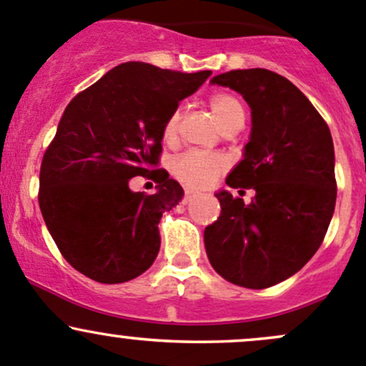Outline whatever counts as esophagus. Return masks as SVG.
I'll return each instance as SVG.
<instances>
[{
    "instance_id": "34e87169",
    "label": "esophagus",
    "mask_w": 366,
    "mask_h": 366,
    "mask_svg": "<svg viewBox=\"0 0 366 366\" xmlns=\"http://www.w3.org/2000/svg\"><path fill=\"white\" fill-rule=\"evenodd\" d=\"M193 198H194V191H191V189L184 191V198H182L184 204H189V202L193 200Z\"/></svg>"
}]
</instances>
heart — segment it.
<instances>
[{
    "instance_id": "obj_1",
    "label": "heart",
    "mask_w": 366,
    "mask_h": 366,
    "mask_svg": "<svg viewBox=\"0 0 366 366\" xmlns=\"http://www.w3.org/2000/svg\"><path fill=\"white\" fill-rule=\"evenodd\" d=\"M209 108L224 131L244 124L246 109L241 99L228 92H216L209 97ZM179 134V113H172L162 127V139L173 143ZM227 168V159L217 154L186 152L172 162V173L177 180L189 187H205Z\"/></svg>"
}]
</instances>
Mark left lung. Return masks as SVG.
I'll list each match as a JSON object with an SVG mask.
<instances>
[{
	"mask_svg": "<svg viewBox=\"0 0 366 366\" xmlns=\"http://www.w3.org/2000/svg\"><path fill=\"white\" fill-rule=\"evenodd\" d=\"M210 83L239 92L252 108L244 159L227 184L254 197L246 205L228 191L216 194L221 214L205 228V252L227 282L267 289L296 274L322 244L337 202L333 138L306 95L280 74L230 70Z\"/></svg>",
	"mask_w": 366,
	"mask_h": 366,
	"instance_id": "obj_1",
	"label": "left lung"
}]
</instances>
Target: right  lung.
<instances>
[{
	"label": "right lung",
	"mask_w": 366,
	"mask_h": 366,
	"mask_svg": "<svg viewBox=\"0 0 366 366\" xmlns=\"http://www.w3.org/2000/svg\"><path fill=\"white\" fill-rule=\"evenodd\" d=\"M210 74L127 61L69 102L40 164L39 205L60 253L81 274L124 283L154 264L162 212L184 197L157 168L162 127ZM138 174L158 184L156 194L130 191Z\"/></svg>",
	"instance_id": "right-lung-1"
}]
</instances>
